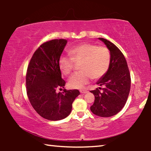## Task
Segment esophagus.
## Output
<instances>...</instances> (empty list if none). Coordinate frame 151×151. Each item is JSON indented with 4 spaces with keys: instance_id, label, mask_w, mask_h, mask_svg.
Masks as SVG:
<instances>
[{
    "instance_id": "34e87169",
    "label": "esophagus",
    "mask_w": 151,
    "mask_h": 151,
    "mask_svg": "<svg viewBox=\"0 0 151 151\" xmlns=\"http://www.w3.org/2000/svg\"><path fill=\"white\" fill-rule=\"evenodd\" d=\"M80 93H81L85 94V93H87L88 91H86V90H83V89H82V90H80Z\"/></svg>"
}]
</instances>
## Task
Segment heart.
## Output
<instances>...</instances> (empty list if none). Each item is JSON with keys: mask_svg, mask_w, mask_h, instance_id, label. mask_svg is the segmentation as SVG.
<instances>
[{"mask_svg": "<svg viewBox=\"0 0 151 151\" xmlns=\"http://www.w3.org/2000/svg\"><path fill=\"white\" fill-rule=\"evenodd\" d=\"M70 58L61 57L58 62L60 70L64 75L72 72L74 63L78 64L81 71L71 76L68 86L73 88H81L89 83L92 77L98 79L105 75L111 64V54L104 46H96L85 42L75 46L68 50Z\"/></svg>", "mask_w": 151, "mask_h": 151, "instance_id": "heart-1", "label": "heart"}]
</instances>
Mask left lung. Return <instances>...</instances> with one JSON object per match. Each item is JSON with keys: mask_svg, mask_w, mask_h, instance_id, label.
Instances as JSON below:
<instances>
[{"mask_svg": "<svg viewBox=\"0 0 151 151\" xmlns=\"http://www.w3.org/2000/svg\"><path fill=\"white\" fill-rule=\"evenodd\" d=\"M99 39L110 51L111 64L108 71L96 83L104 86L103 92L99 88L90 91L95 97L91 111L99 116L110 117L115 115L124 106L131 89V76L127 60L119 48L103 38Z\"/></svg>", "mask_w": 151, "mask_h": 151, "instance_id": "obj_1", "label": "left lung"}]
</instances>
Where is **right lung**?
I'll return each mask as SVG.
<instances>
[{
  "label": "right lung",
  "mask_w": 151,
  "mask_h": 151,
  "mask_svg": "<svg viewBox=\"0 0 151 151\" xmlns=\"http://www.w3.org/2000/svg\"><path fill=\"white\" fill-rule=\"evenodd\" d=\"M67 43L54 39L43 43L33 54L26 76L27 93L33 108L43 118L59 121L69 115L72 104L80 94L77 89L56 92L65 85L58 62Z\"/></svg>",
  "instance_id": "obj_1"
}]
</instances>
